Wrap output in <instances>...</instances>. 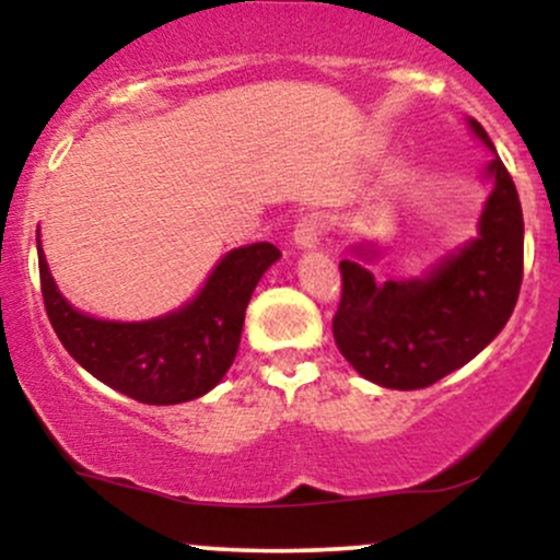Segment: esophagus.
Listing matches in <instances>:
<instances>
[{
    "mask_svg": "<svg viewBox=\"0 0 560 560\" xmlns=\"http://www.w3.org/2000/svg\"><path fill=\"white\" fill-rule=\"evenodd\" d=\"M326 231V221L318 213L302 215L298 223H294V244L300 247H316Z\"/></svg>",
    "mask_w": 560,
    "mask_h": 560,
    "instance_id": "esophagus-1",
    "label": "esophagus"
}]
</instances>
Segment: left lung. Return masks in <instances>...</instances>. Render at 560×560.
<instances>
[{"label":"left lung","instance_id":"1","mask_svg":"<svg viewBox=\"0 0 560 560\" xmlns=\"http://www.w3.org/2000/svg\"><path fill=\"white\" fill-rule=\"evenodd\" d=\"M474 133L492 147L477 120ZM494 189L479 240L442 260L427 279L378 287L361 262L342 260V294L331 329L358 374L389 389H423L479 355L516 307L524 279V215L516 184L494 158Z\"/></svg>","mask_w":560,"mask_h":560}]
</instances>
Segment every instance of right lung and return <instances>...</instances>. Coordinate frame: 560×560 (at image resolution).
<instances>
[{
    "label": "right lung",
    "instance_id": "1",
    "mask_svg": "<svg viewBox=\"0 0 560 560\" xmlns=\"http://www.w3.org/2000/svg\"><path fill=\"white\" fill-rule=\"evenodd\" d=\"M38 247V279L49 324L62 347L107 387L147 405L195 400L234 363L244 311L268 266L281 258L268 242L231 249L202 292L171 316L115 324L83 316L57 292Z\"/></svg>",
    "mask_w": 560,
    "mask_h": 560
}]
</instances>
